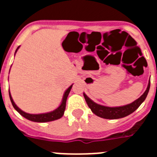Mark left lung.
<instances>
[{"mask_svg": "<svg viewBox=\"0 0 157 157\" xmlns=\"http://www.w3.org/2000/svg\"><path fill=\"white\" fill-rule=\"evenodd\" d=\"M149 88H150V78H149L146 90L144 92V94L139 98L133 101L132 103L120 107H108L99 105V104L95 103L89 97H87L85 93H83V96L85 98L89 108L91 109V111L96 116H99L101 118H104V119H107V120H116V119H120V118L129 116L138 109L146 98Z\"/></svg>", "mask_w": 157, "mask_h": 157, "instance_id": "left-lung-1", "label": "left lung"}]
</instances>
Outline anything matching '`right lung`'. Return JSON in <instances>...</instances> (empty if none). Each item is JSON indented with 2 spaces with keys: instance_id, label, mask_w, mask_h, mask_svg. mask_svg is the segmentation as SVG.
I'll return each instance as SVG.
<instances>
[{
  "instance_id": "1",
  "label": "right lung",
  "mask_w": 157,
  "mask_h": 157,
  "mask_svg": "<svg viewBox=\"0 0 157 157\" xmlns=\"http://www.w3.org/2000/svg\"><path fill=\"white\" fill-rule=\"evenodd\" d=\"M19 46L16 48V52H15V55H16V52L19 49ZM73 86L71 85L67 89L66 91L64 92L63 96V98H62L61 103L59 105L57 109H56L55 110L52 111V112H46V113H41V114H30V113H27V112H23V110L19 109V107L15 104L13 99L12 98V95H11V93L9 91V98H10L11 102L12 104V106L14 107V109H16L19 114L21 115L22 116H23L24 118H26L27 120H30V121L33 122H37V123H45V122H50V121H54V120H59L64 114L65 108H66V101L67 98L68 97V94L70 93L71 90V87Z\"/></svg>"
}]
</instances>
